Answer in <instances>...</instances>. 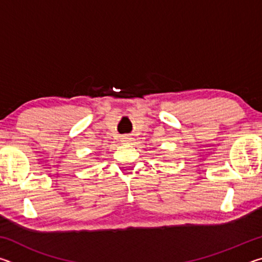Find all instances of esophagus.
Wrapping results in <instances>:
<instances>
[{"instance_id":"esophagus-1","label":"esophagus","mask_w":262,"mask_h":262,"mask_svg":"<svg viewBox=\"0 0 262 262\" xmlns=\"http://www.w3.org/2000/svg\"><path fill=\"white\" fill-rule=\"evenodd\" d=\"M122 141H129V139H128V137H122Z\"/></svg>"}]
</instances>
